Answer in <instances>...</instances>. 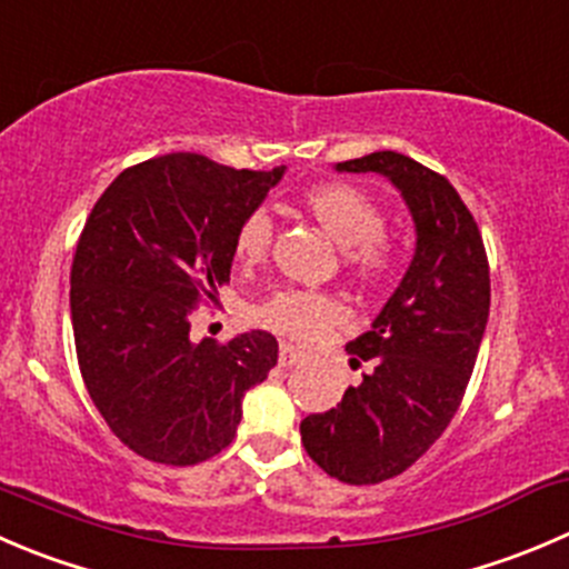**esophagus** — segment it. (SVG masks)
<instances>
[{
    "instance_id": "obj_1",
    "label": "esophagus",
    "mask_w": 569,
    "mask_h": 569,
    "mask_svg": "<svg viewBox=\"0 0 569 569\" xmlns=\"http://www.w3.org/2000/svg\"><path fill=\"white\" fill-rule=\"evenodd\" d=\"M302 352L297 350V347H291V345H280V352H278V361H280V367H295V363H300L302 361Z\"/></svg>"
}]
</instances>
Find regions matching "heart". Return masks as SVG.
Segmentation results:
<instances>
[{"label":"heart","instance_id":"heart-1","mask_svg":"<svg viewBox=\"0 0 569 569\" xmlns=\"http://www.w3.org/2000/svg\"><path fill=\"white\" fill-rule=\"evenodd\" d=\"M302 206L319 228L341 247V267L361 289H380L400 269V250L383 233L386 213L367 191L347 183H317L306 189ZM272 250V219L252 211L233 236L239 267H258ZM345 308L328 291L280 289L256 308V322L300 345L319 341L341 322Z\"/></svg>","mask_w":569,"mask_h":569}]
</instances>
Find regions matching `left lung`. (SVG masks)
Listing matches in <instances>:
<instances>
[{"label": "left lung", "mask_w": 569, "mask_h": 569, "mask_svg": "<svg viewBox=\"0 0 569 569\" xmlns=\"http://www.w3.org/2000/svg\"><path fill=\"white\" fill-rule=\"evenodd\" d=\"M339 172H378L400 189L417 252L372 322L347 345L367 372L336 408L300 422L302 448L330 478L363 487L406 472L465 400L489 319V261L470 208L445 174L400 152H372Z\"/></svg>", "instance_id": "1"}]
</instances>
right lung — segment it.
<instances>
[{
    "label": "right lung",
    "instance_id": "obj_1",
    "mask_svg": "<svg viewBox=\"0 0 569 569\" xmlns=\"http://www.w3.org/2000/svg\"><path fill=\"white\" fill-rule=\"evenodd\" d=\"M283 178L172 152L104 189L71 261V328L93 406L141 459L191 467L222 453L241 397L278 363L267 330L191 341V317L230 280L233 236Z\"/></svg>",
    "mask_w": 569,
    "mask_h": 569
}]
</instances>
